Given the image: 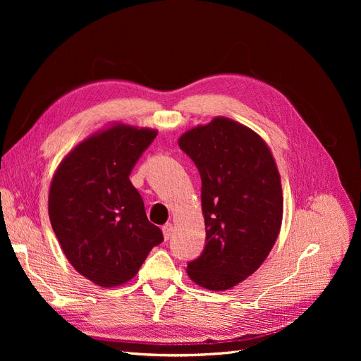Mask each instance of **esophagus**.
I'll return each instance as SVG.
<instances>
[{
	"mask_svg": "<svg viewBox=\"0 0 361 361\" xmlns=\"http://www.w3.org/2000/svg\"><path fill=\"white\" fill-rule=\"evenodd\" d=\"M162 233H164L165 240H169L171 234H173V224H165V225L162 226Z\"/></svg>",
	"mask_w": 361,
	"mask_h": 361,
	"instance_id": "obj_1",
	"label": "esophagus"
}]
</instances>
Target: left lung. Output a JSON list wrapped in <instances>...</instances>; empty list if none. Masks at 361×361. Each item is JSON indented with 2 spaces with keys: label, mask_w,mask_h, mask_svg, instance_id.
Masks as SVG:
<instances>
[{
  "label": "left lung",
  "mask_w": 361,
  "mask_h": 361,
  "mask_svg": "<svg viewBox=\"0 0 361 361\" xmlns=\"http://www.w3.org/2000/svg\"><path fill=\"white\" fill-rule=\"evenodd\" d=\"M180 149L199 169L206 244L187 263L197 286L228 290L268 257L282 221L281 178L269 147L228 118L188 130Z\"/></svg>",
  "instance_id": "1"
}]
</instances>
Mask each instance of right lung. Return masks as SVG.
Here are the masks:
<instances>
[{
  "instance_id": "add662e5",
  "label": "right lung",
  "mask_w": 361,
  "mask_h": 361,
  "mask_svg": "<svg viewBox=\"0 0 361 361\" xmlns=\"http://www.w3.org/2000/svg\"><path fill=\"white\" fill-rule=\"evenodd\" d=\"M155 137V130L116 126L70 152L52 178V230L74 269L99 287L130 281L164 241L128 178Z\"/></svg>"
}]
</instances>
